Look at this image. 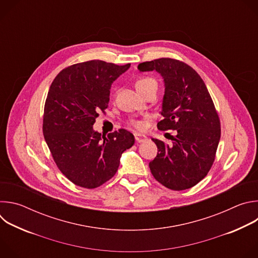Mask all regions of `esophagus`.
Here are the masks:
<instances>
[{
	"instance_id": "obj_1",
	"label": "esophagus",
	"mask_w": 258,
	"mask_h": 258,
	"mask_svg": "<svg viewBox=\"0 0 258 258\" xmlns=\"http://www.w3.org/2000/svg\"><path fill=\"white\" fill-rule=\"evenodd\" d=\"M135 138L138 143H143L147 140V137L144 135H141V134H135Z\"/></svg>"
}]
</instances>
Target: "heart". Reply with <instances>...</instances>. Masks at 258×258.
<instances>
[{
  "mask_svg": "<svg viewBox=\"0 0 258 258\" xmlns=\"http://www.w3.org/2000/svg\"><path fill=\"white\" fill-rule=\"evenodd\" d=\"M151 88H154L157 90V82L155 79H153L151 77H143V78H140L136 82V89L139 93L148 90V89H151ZM132 124L137 130H143V127H144V124L141 121H133Z\"/></svg>",
  "mask_w": 258,
  "mask_h": 258,
  "instance_id": "obj_1",
  "label": "heart"
}]
</instances>
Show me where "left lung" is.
<instances>
[{"mask_svg": "<svg viewBox=\"0 0 258 258\" xmlns=\"http://www.w3.org/2000/svg\"><path fill=\"white\" fill-rule=\"evenodd\" d=\"M141 72L156 71L164 83L157 123L160 131L175 130L171 146L152 139L158 148L149 163L153 176L170 190L194 187L208 173L220 140V123L208 90L198 73L170 58L140 63Z\"/></svg>", "mask_w": 258, "mask_h": 258, "instance_id": "8db88e82", "label": "left lung"}]
</instances>
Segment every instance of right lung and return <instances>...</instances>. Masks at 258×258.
Returning a JSON list of instances; mask_svg holds the SVG:
<instances>
[{
    "label": "right lung",
    "mask_w": 258,
    "mask_h": 258,
    "mask_svg": "<svg viewBox=\"0 0 258 258\" xmlns=\"http://www.w3.org/2000/svg\"><path fill=\"white\" fill-rule=\"evenodd\" d=\"M131 64L101 60L75 64L53 81L45 104L43 133L60 171L77 186L94 189L117 171L121 154L135 144L125 130L101 135L93 128L108 107L110 89Z\"/></svg>",
    "instance_id": "obj_1"
}]
</instances>
